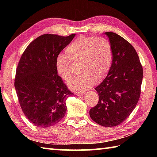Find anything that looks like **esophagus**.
Here are the masks:
<instances>
[{
	"label": "esophagus",
	"mask_w": 157,
	"mask_h": 157,
	"mask_svg": "<svg viewBox=\"0 0 157 157\" xmlns=\"http://www.w3.org/2000/svg\"><path fill=\"white\" fill-rule=\"evenodd\" d=\"M85 94H86V92H85V91H78V92H76V95H78V96L84 95Z\"/></svg>",
	"instance_id": "1"
}]
</instances>
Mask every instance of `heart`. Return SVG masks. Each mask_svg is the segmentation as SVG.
I'll list each match as a JSON object with an SVG mask.
<instances>
[{"instance_id": "b5f03b06", "label": "heart", "mask_w": 157, "mask_h": 157, "mask_svg": "<svg viewBox=\"0 0 157 157\" xmlns=\"http://www.w3.org/2000/svg\"><path fill=\"white\" fill-rule=\"evenodd\" d=\"M66 52L68 57L57 55L55 68L60 78L68 82L73 76V62L81 63L82 75L68 82V86L74 91L89 89L96 82L102 81L112 66V46L103 37L79 36L66 48Z\"/></svg>"}]
</instances>
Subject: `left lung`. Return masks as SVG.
Instances as JSON below:
<instances>
[{
    "instance_id": "8db88e82",
    "label": "left lung",
    "mask_w": 157,
    "mask_h": 157,
    "mask_svg": "<svg viewBox=\"0 0 157 157\" xmlns=\"http://www.w3.org/2000/svg\"><path fill=\"white\" fill-rule=\"evenodd\" d=\"M105 34L112 46L113 63L108 75L95 88L99 101L90 109L89 115L96 123L109 127L123 123L136 107L143 73L132 44L114 33Z\"/></svg>"
}]
</instances>
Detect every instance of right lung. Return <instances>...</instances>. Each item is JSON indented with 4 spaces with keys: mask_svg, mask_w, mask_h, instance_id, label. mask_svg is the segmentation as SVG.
I'll return each instance as SVG.
<instances>
[{
    "mask_svg": "<svg viewBox=\"0 0 157 157\" xmlns=\"http://www.w3.org/2000/svg\"><path fill=\"white\" fill-rule=\"evenodd\" d=\"M75 36L43 34L21 55L14 87L23 113L36 127L52 126L65 116L66 101L73 94L57 74L55 60Z\"/></svg>",
    "mask_w": 157,
    "mask_h": 157,
    "instance_id": "1",
    "label": "right lung"
}]
</instances>
